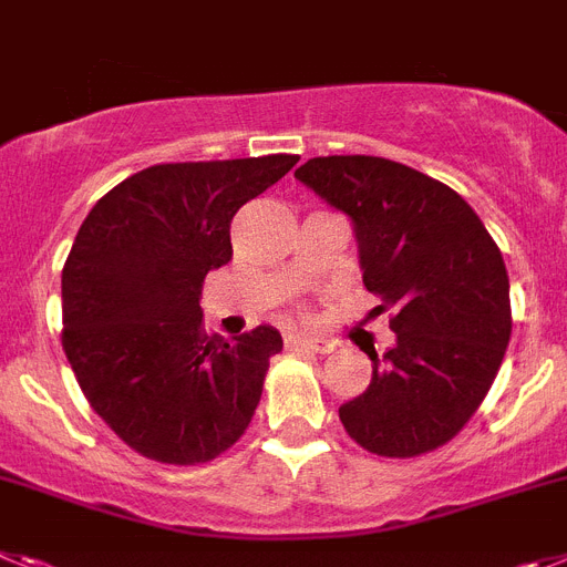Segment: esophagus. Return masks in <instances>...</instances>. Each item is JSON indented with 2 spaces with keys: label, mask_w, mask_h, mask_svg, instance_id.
<instances>
[{
  "label": "esophagus",
  "mask_w": 567,
  "mask_h": 567,
  "mask_svg": "<svg viewBox=\"0 0 567 567\" xmlns=\"http://www.w3.org/2000/svg\"><path fill=\"white\" fill-rule=\"evenodd\" d=\"M288 351H317V353H331L333 342L331 339H313V337H288L285 339Z\"/></svg>",
  "instance_id": "34e87169"
}]
</instances>
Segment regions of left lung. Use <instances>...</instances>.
<instances>
[{"mask_svg":"<svg viewBox=\"0 0 567 567\" xmlns=\"http://www.w3.org/2000/svg\"><path fill=\"white\" fill-rule=\"evenodd\" d=\"M297 179L353 219L362 282L396 344L339 408L357 445L411 460L447 445L494 385L511 339L508 270L474 208L382 156H313Z\"/></svg>","mask_w":567,"mask_h":567,"instance_id":"8db88e82","label":"left lung"}]
</instances>
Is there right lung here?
Returning a JSON list of instances; mask_svg holds the SVG:
<instances>
[{
  "label": "right lung",
  "mask_w": 567,
  "mask_h": 567,
  "mask_svg": "<svg viewBox=\"0 0 567 567\" xmlns=\"http://www.w3.org/2000/svg\"><path fill=\"white\" fill-rule=\"evenodd\" d=\"M299 156L167 162L107 190L62 268V348L116 436L165 465L225 454L262 396L279 331L208 337L199 293L234 256L230 219Z\"/></svg>",
  "instance_id": "right-lung-1"
}]
</instances>
